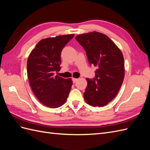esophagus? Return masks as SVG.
Here are the masks:
<instances>
[{
  "mask_svg": "<svg viewBox=\"0 0 150 150\" xmlns=\"http://www.w3.org/2000/svg\"><path fill=\"white\" fill-rule=\"evenodd\" d=\"M72 82H73L74 83L77 82V81H78V78H72Z\"/></svg>",
  "mask_w": 150,
  "mask_h": 150,
  "instance_id": "esophagus-1",
  "label": "esophagus"
}]
</instances>
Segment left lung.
I'll list each match as a JSON object with an SVG mask.
<instances>
[{
	"label": "left lung",
	"instance_id": "obj_1",
	"mask_svg": "<svg viewBox=\"0 0 150 150\" xmlns=\"http://www.w3.org/2000/svg\"><path fill=\"white\" fill-rule=\"evenodd\" d=\"M86 52L90 64L96 66L95 78L86 79L84 98L89 105L106 106L118 93L125 77V62L121 50L105 34L91 32L75 38Z\"/></svg>",
	"mask_w": 150,
	"mask_h": 150
}]
</instances>
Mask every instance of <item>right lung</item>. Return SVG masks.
<instances>
[{"instance_id":"right-lung-1","label":"right lung","mask_w":150,"mask_h":150,"mask_svg":"<svg viewBox=\"0 0 150 150\" xmlns=\"http://www.w3.org/2000/svg\"><path fill=\"white\" fill-rule=\"evenodd\" d=\"M74 36L72 34L43 39L29 56L27 71L31 89L38 100L49 108L63 105L71 91L72 79L54 73L60 71L62 49Z\"/></svg>"}]
</instances>
